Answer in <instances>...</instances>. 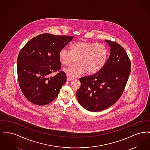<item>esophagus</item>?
Returning a JSON list of instances; mask_svg holds the SVG:
<instances>
[{
  "label": "esophagus",
  "mask_w": 150,
  "mask_h": 150,
  "mask_svg": "<svg viewBox=\"0 0 150 150\" xmlns=\"http://www.w3.org/2000/svg\"><path fill=\"white\" fill-rule=\"evenodd\" d=\"M72 79H73L69 78L68 76H67V80H68V81H70V80H72Z\"/></svg>",
  "instance_id": "obj_1"
}]
</instances>
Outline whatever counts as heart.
Wrapping results in <instances>:
<instances>
[{"instance_id": "heart-1", "label": "heart", "mask_w": 150, "mask_h": 150, "mask_svg": "<svg viewBox=\"0 0 150 150\" xmlns=\"http://www.w3.org/2000/svg\"><path fill=\"white\" fill-rule=\"evenodd\" d=\"M107 57L108 50L105 45L83 40L72 44L70 50L64 48L58 53L59 60L64 66H70L77 59V64L64 70L67 76L72 79L86 71L88 75L98 72L105 64Z\"/></svg>"}]
</instances>
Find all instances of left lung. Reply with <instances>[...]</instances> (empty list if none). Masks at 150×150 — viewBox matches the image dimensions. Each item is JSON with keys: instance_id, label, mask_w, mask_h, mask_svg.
Segmentation results:
<instances>
[{"instance_id": "1", "label": "left lung", "mask_w": 150, "mask_h": 150, "mask_svg": "<svg viewBox=\"0 0 150 150\" xmlns=\"http://www.w3.org/2000/svg\"><path fill=\"white\" fill-rule=\"evenodd\" d=\"M110 46V54L99 71L80 79L76 92L80 105L89 111L97 112L111 107L124 92L131 71V62L121 45L105 40Z\"/></svg>"}]
</instances>
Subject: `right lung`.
I'll use <instances>...</instances> for the list:
<instances>
[{
    "label": "right lung",
    "instance_id": "1",
    "mask_svg": "<svg viewBox=\"0 0 150 150\" xmlns=\"http://www.w3.org/2000/svg\"><path fill=\"white\" fill-rule=\"evenodd\" d=\"M74 36L42 34L31 39L17 57V70L22 92L30 102L46 105L57 97L66 81L58 58L60 50ZM58 71L54 77L53 72Z\"/></svg>",
    "mask_w": 150,
    "mask_h": 150
}]
</instances>
